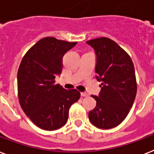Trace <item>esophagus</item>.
<instances>
[{
  "label": "esophagus",
  "mask_w": 154,
  "mask_h": 154,
  "mask_svg": "<svg viewBox=\"0 0 154 154\" xmlns=\"http://www.w3.org/2000/svg\"><path fill=\"white\" fill-rule=\"evenodd\" d=\"M81 97H88V93H86V92H81Z\"/></svg>",
  "instance_id": "1"
}]
</instances>
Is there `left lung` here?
I'll use <instances>...</instances> for the list:
<instances>
[{"label": "left lung", "mask_w": 154, "mask_h": 154, "mask_svg": "<svg viewBox=\"0 0 154 154\" xmlns=\"http://www.w3.org/2000/svg\"><path fill=\"white\" fill-rule=\"evenodd\" d=\"M97 56L95 72L100 81V92L92 96L97 107L88 118L95 127L111 129L119 125L128 115L137 93L134 66L128 54L108 38L87 41Z\"/></svg>", "instance_id": "left-lung-1"}]
</instances>
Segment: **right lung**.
Wrapping results in <instances>:
<instances>
[{"instance_id": "obj_1", "label": "right lung", "mask_w": 154, "mask_h": 154, "mask_svg": "<svg viewBox=\"0 0 154 154\" xmlns=\"http://www.w3.org/2000/svg\"><path fill=\"white\" fill-rule=\"evenodd\" d=\"M77 42L46 37L27 51L19 67L17 88L20 104L39 128L54 131L68 120L71 105L80 99L77 89H65L55 84L62 70V57Z\"/></svg>"}]
</instances>
